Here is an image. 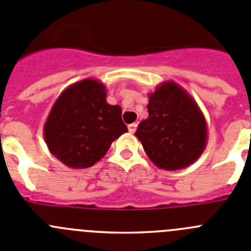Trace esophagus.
Returning <instances> with one entry per match:
<instances>
[{
  "label": "esophagus",
  "mask_w": 251,
  "mask_h": 251,
  "mask_svg": "<svg viewBox=\"0 0 251 251\" xmlns=\"http://www.w3.org/2000/svg\"><path fill=\"white\" fill-rule=\"evenodd\" d=\"M137 127H138V124L137 123H132L128 126V130H129L130 133H134L135 130H137Z\"/></svg>",
  "instance_id": "obj_1"
}]
</instances>
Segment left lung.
Wrapping results in <instances>:
<instances>
[{
    "instance_id": "obj_1",
    "label": "left lung",
    "mask_w": 251,
    "mask_h": 251,
    "mask_svg": "<svg viewBox=\"0 0 251 251\" xmlns=\"http://www.w3.org/2000/svg\"><path fill=\"white\" fill-rule=\"evenodd\" d=\"M147 108L149 116L139 123L135 137L154 164L179 171L201 157L208 142L205 117L183 87L163 82L149 93Z\"/></svg>"
}]
</instances>
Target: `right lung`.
<instances>
[{
    "mask_svg": "<svg viewBox=\"0 0 251 251\" xmlns=\"http://www.w3.org/2000/svg\"><path fill=\"white\" fill-rule=\"evenodd\" d=\"M105 86L86 78L64 89L50 109L43 137L54 157L75 169L100 162L110 144L128 132L122 108L107 103Z\"/></svg>",
    "mask_w": 251,
    "mask_h": 251,
    "instance_id": "obj_1",
    "label": "right lung"
}]
</instances>
